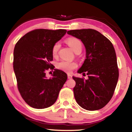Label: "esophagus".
<instances>
[{"label":"esophagus","mask_w":132,"mask_h":132,"mask_svg":"<svg viewBox=\"0 0 132 132\" xmlns=\"http://www.w3.org/2000/svg\"><path fill=\"white\" fill-rule=\"evenodd\" d=\"M68 78L69 79H71V78H72V75H71V74H68Z\"/></svg>","instance_id":"1"}]
</instances>
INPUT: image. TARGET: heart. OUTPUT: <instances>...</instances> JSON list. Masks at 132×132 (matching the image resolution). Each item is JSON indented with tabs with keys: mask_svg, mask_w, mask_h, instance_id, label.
<instances>
[{
	"mask_svg": "<svg viewBox=\"0 0 132 132\" xmlns=\"http://www.w3.org/2000/svg\"><path fill=\"white\" fill-rule=\"evenodd\" d=\"M68 45L71 48L75 51L79 48H82V43L79 39L76 38H70L67 40ZM60 48V43L57 42L54 44L52 49V53L53 56H56ZM77 63L74 62H70L67 61H61L57 63L56 67L61 70L67 73H70L72 70L77 67Z\"/></svg>",
	"mask_w": 132,
	"mask_h": 132,
	"instance_id": "heart-1",
	"label": "heart"
}]
</instances>
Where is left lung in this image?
I'll list each match as a JSON object with an SVG mask.
<instances>
[{"label":"left lung","instance_id":"1","mask_svg":"<svg viewBox=\"0 0 132 132\" xmlns=\"http://www.w3.org/2000/svg\"><path fill=\"white\" fill-rule=\"evenodd\" d=\"M81 40L86 48V59L78 70L88 78L73 76L75 100L81 108L95 111L103 108L113 97L118 83L119 70L115 50L111 42L94 29L67 32Z\"/></svg>","mask_w":132,"mask_h":132}]
</instances>
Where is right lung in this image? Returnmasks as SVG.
Segmentation results:
<instances>
[{"mask_svg": "<svg viewBox=\"0 0 132 132\" xmlns=\"http://www.w3.org/2000/svg\"><path fill=\"white\" fill-rule=\"evenodd\" d=\"M65 29H35L27 33L16 44L13 69L21 97L32 108L43 109L56 102L67 79L63 71L54 69L47 78L45 71L52 69V49L66 34Z\"/></svg>", "mask_w": 132, "mask_h": 132, "instance_id": "1", "label": "right lung"}]
</instances>
